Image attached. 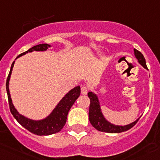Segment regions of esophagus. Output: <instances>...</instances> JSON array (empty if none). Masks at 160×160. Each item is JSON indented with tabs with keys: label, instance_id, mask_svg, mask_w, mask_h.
Returning <instances> with one entry per match:
<instances>
[{
	"label": "esophagus",
	"instance_id": "34e87169",
	"mask_svg": "<svg viewBox=\"0 0 160 160\" xmlns=\"http://www.w3.org/2000/svg\"><path fill=\"white\" fill-rule=\"evenodd\" d=\"M88 91H89V89H88L86 86H82V87L81 88V92L83 95H86V94L88 93Z\"/></svg>",
	"mask_w": 160,
	"mask_h": 160
}]
</instances>
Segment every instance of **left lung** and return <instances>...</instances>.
I'll return each mask as SVG.
<instances>
[{"label":"left lung","instance_id":"left-lung-1","mask_svg":"<svg viewBox=\"0 0 160 160\" xmlns=\"http://www.w3.org/2000/svg\"><path fill=\"white\" fill-rule=\"evenodd\" d=\"M133 51H134L135 57L138 59V63L141 66H143V68L148 69L145 59H144L142 53L138 50L135 49V48L133 49ZM88 97H89V100H90V105H89V122H90L92 127L99 131L111 133H121V132L127 131V130L131 129L138 122V119H139V118H138L136 121L133 122L128 125H126V126H116V125L112 124L110 122L107 121L106 118H104V115L102 114L100 102H99L97 94L92 92H88Z\"/></svg>","mask_w":160,"mask_h":160}]
</instances>
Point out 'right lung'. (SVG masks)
Returning <instances> with one entry per match:
<instances>
[{
    "instance_id": "add662e5",
    "label": "right lung",
    "mask_w": 160,
    "mask_h": 160,
    "mask_svg": "<svg viewBox=\"0 0 160 160\" xmlns=\"http://www.w3.org/2000/svg\"><path fill=\"white\" fill-rule=\"evenodd\" d=\"M49 47H51V45H48V44H40V45H35V46L32 47L31 48L27 50L25 52L19 55L16 57V59L20 57L22 55H25L26 53L31 52L33 51H45ZM14 63L15 61L13 62L12 66H11L10 72H9L8 76L7 78V81H6V90H7L9 108H10L11 113L12 114L14 118L17 120L18 122L22 127H23L27 130L31 132L32 133L39 135V136H46V135H51L60 132L63 129V127H64L65 123H66L67 118H68V115L70 109L72 107L75 100L80 96V93H81L80 86H76L74 89L70 90L62 98V100L59 102L58 104L53 109L52 112L46 118L41 120L30 119V118L20 115L17 112V110L15 108L14 105H13L12 98H11L10 92H9V80H10L12 68L14 67Z\"/></svg>"
}]
</instances>
